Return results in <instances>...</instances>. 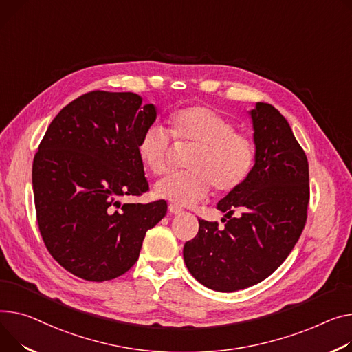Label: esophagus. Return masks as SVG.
I'll return each mask as SVG.
<instances>
[{
	"instance_id": "34e87169",
	"label": "esophagus",
	"mask_w": 352,
	"mask_h": 352,
	"mask_svg": "<svg viewBox=\"0 0 352 352\" xmlns=\"http://www.w3.org/2000/svg\"><path fill=\"white\" fill-rule=\"evenodd\" d=\"M168 209H170V212H171V214H174V215H178V214H181V212H182V208H181V206H178V205H175V204H170Z\"/></svg>"
}]
</instances>
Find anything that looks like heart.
<instances>
[{
	"mask_svg": "<svg viewBox=\"0 0 352 352\" xmlns=\"http://www.w3.org/2000/svg\"><path fill=\"white\" fill-rule=\"evenodd\" d=\"M170 132L177 143L191 144L186 168L160 181L155 194L177 205L202 201L214 188L228 194L248 179L257 155L254 138L236 130V124L208 106H188L175 110L168 119ZM173 140L166 129L151 124L137 142L140 160L154 175L167 174L171 167Z\"/></svg>",
	"mask_w": 352,
	"mask_h": 352,
	"instance_id": "heart-1",
	"label": "heart"
}]
</instances>
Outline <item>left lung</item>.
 Returning <instances> with one entry per match:
<instances>
[{
    "label": "left lung",
    "mask_w": 352,
    "mask_h": 352,
    "mask_svg": "<svg viewBox=\"0 0 352 352\" xmlns=\"http://www.w3.org/2000/svg\"><path fill=\"white\" fill-rule=\"evenodd\" d=\"M250 116L256 162L248 179L217 205L225 226L198 219L197 236L184 245L190 273L217 292H236L269 277L286 261L307 221L306 153L272 104L257 103Z\"/></svg>",
    "instance_id": "8db88e82"
}]
</instances>
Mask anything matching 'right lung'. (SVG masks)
<instances>
[{"instance_id": "1", "label": "right lung", "mask_w": 352, "mask_h": 352, "mask_svg": "<svg viewBox=\"0 0 352 352\" xmlns=\"http://www.w3.org/2000/svg\"><path fill=\"white\" fill-rule=\"evenodd\" d=\"M142 102L131 91L85 93L59 111L34 157L43 243L63 269L89 282L130 270L147 230L167 214L164 199L119 202L150 190L137 142L157 111Z\"/></svg>"}]
</instances>
